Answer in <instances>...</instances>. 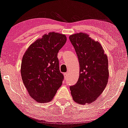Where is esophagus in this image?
<instances>
[{"label":"esophagus","instance_id":"1","mask_svg":"<svg viewBox=\"0 0 128 128\" xmlns=\"http://www.w3.org/2000/svg\"><path fill=\"white\" fill-rule=\"evenodd\" d=\"M64 78H67V77H68V73H64Z\"/></svg>","mask_w":128,"mask_h":128}]
</instances>
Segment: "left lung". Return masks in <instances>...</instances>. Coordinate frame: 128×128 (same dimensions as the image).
Masks as SVG:
<instances>
[{"label": "left lung", "instance_id": "1", "mask_svg": "<svg viewBox=\"0 0 128 128\" xmlns=\"http://www.w3.org/2000/svg\"><path fill=\"white\" fill-rule=\"evenodd\" d=\"M69 40L76 50L80 65L78 81L70 87L72 96L78 104H90L98 98L107 84V56L100 42L86 33L72 34Z\"/></svg>", "mask_w": 128, "mask_h": 128}]
</instances>
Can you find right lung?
I'll list each match as a JSON object with an SVG mask.
<instances>
[{
	"label": "right lung",
	"mask_w": 128,
	"mask_h": 128,
	"mask_svg": "<svg viewBox=\"0 0 128 128\" xmlns=\"http://www.w3.org/2000/svg\"><path fill=\"white\" fill-rule=\"evenodd\" d=\"M66 40L64 34L50 32L31 44L24 54L22 80L30 97L37 102H50L62 85L64 75L57 56Z\"/></svg>",
	"instance_id": "obj_1"
}]
</instances>
